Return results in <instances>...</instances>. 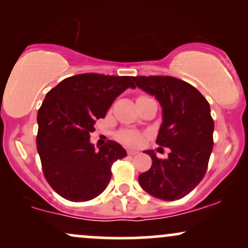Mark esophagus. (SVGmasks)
<instances>
[{
	"instance_id": "obj_1",
	"label": "esophagus",
	"mask_w": 248,
	"mask_h": 248,
	"mask_svg": "<svg viewBox=\"0 0 248 248\" xmlns=\"http://www.w3.org/2000/svg\"><path fill=\"white\" fill-rule=\"evenodd\" d=\"M127 154L129 156H135V155H138V152H136V150H132V149H129V150H127Z\"/></svg>"
}]
</instances>
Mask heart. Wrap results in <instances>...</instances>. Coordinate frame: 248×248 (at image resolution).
Returning a JSON list of instances; mask_svg holds the SVG:
<instances>
[{
	"mask_svg": "<svg viewBox=\"0 0 248 248\" xmlns=\"http://www.w3.org/2000/svg\"><path fill=\"white\" fill-rule=\"evenodd\" d=\"M140 98H144V95L139 96L138 99ZM118 138L124 143L130 144V146H138L142 141V136L139 133L134 132V130H122V132L118 134Z\"/></svg>",
	"mask_w": 248,
	"mask_h": 248,
	"instance_id": "heart-1",
	"label": "heart"
}]
</instances>
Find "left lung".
<instances>
[{"instance_id":"obj_1","label":"left lung","mask_w":248,"mask_h":248,"mask_svg":"<svg viewBox=\"0 0 248 248\" xmlns=\"http://www.w3.org/2000/svg\"><path fill=\"white\" fill-rule=\"evenodd\" d=\"M133 79L160 101L163 124L156 143L170 149L166 160L148 150L152 168L139 176V182L154 197L177 201L191 192L205 176L215 129L210 105L197 88L175 77L136 76Z\"/></svg>"}]
</instances>
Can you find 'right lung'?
<instances>
[{"label":"right lung","mask_w":248,"mask_h":248,"mask_svg":"<svg viewBox=\"0 0 248 248\" xmlns=\"http://www.w3.org/2000/svg\"><path fill=\"white\" fill-rule=\"evenodd\" d=\"M133 77L82 73L64 79L47 92L37 114V150L44 177L55 191L71 202H86L106 189L115 161L126 150L108 140L90 143L98 119L128 87Z\"/></svg>","instance_id":"right-lung-1"}]
</instances>
